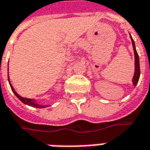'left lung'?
Masks as SVG:
<instances>
[{
	"label": "left lung",
	"mask_w": 150,
	"mask_h": 150,
	"mask_svg": "<svg viewBox=\"0 0 150 150\" xmlns=\"http://www.w3.org/2000/svg\"><path fill=\"white\" fill-rule=\"evenodd\" d=\"M130 38H131V41H132L133 51H134V58H135V71H134V75H133V77H132V84H133L134 87H136L139 81L140 74H141V71H140V62H139L138 54H137V50H136L135 42H134V41L132 39V38L131 35H130Z\"/></svg>",
	"instance_id": "obj_1"
}]
</instances>
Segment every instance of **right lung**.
I'll use <instances>...</instances> for the list:
<instances>
[{
  "label": "right lung",
  "instance_id": "1",
  "mask_svg": "<svg viewBox=\"0 0 150 150\" xmlns=\"http://www.w3.org/2000/svg\"><path fill=\"white\" fill-rule=\"evenodd\" d=\"M8 83H9V85H10V88H11L13 92L14 93L15 96H17V97H18V99H19V100L23 103V104H26V105H29V106H31V107L38 108H46L49 106V105H43V104H38L37 102H36V100H34V99H27V98L22 97V96H21L20 95L18 94V93H17V91L14 90L13 87L12 86L11 83H10L9 77H8Z\"/></svg>",
  "mask_w": 150,
  "mask_h": 150
}]
</instances>
